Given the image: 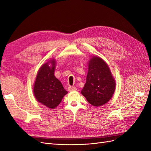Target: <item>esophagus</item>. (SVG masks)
<instances>
[{
    "label": "esophagus",
    "mask_w": 151,
    "mask_h": 151,
    "mask_svg": "<svg viewBox=\"0 0 151 151\" xmlns=\"http://www.w3.org/2000/svg\"><path fill=\"white\" fill-rule=\"evenodd\" d=\"M76 90H77V88L74 86H69L68 88V91H76Z\"/></svg>",
    "instance_id": "1"
}]
</instances>
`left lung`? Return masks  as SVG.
<instances>
[{
    "label": "left lung",
    "mask_w": 151,
    "mask_h": 151,
    "mask_svg": "<svg viewBox=\"0 0 151 151\" xmlns=\"http://www.w3.org/2000/svg\"><path fill=\"white\" fill-rule=\"evenodd\" d=\"M115 89V80L106 62L99 57L91 58L82 94L93 106H100L111 98Z\"/></svg>",
    "instance_id": "8db88e82"
}]
</instances>
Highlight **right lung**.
I'll return each mask as SVG.
<instances>
[{
    "label": "right lung",
    "mask_w": 151,
    "mask_h": 151,
    "mask_svg": "<svg viewBox=\"0 0 151 151\" xmlns=\"http://www.w3.org/2000/svg\"><path fill=\"white\" fill-rule=\"evenodd\" d=\"M43 64L38 72L34 85L33 92L36 100L45 106L53 109L60 103L63 97L67 94L60 83L54 76L55 61Z\"/></svg>",
    "instance_id": "right-lung-1"
}]
</instances>
